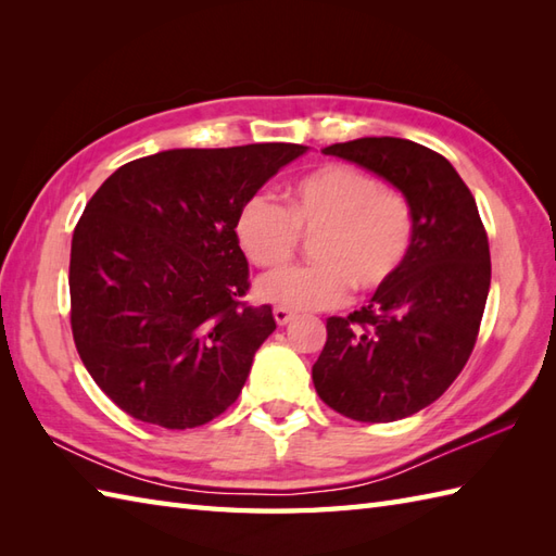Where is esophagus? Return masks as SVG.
<instances>
[{
  "label": "esophagus",
  "instance_id": "esophagus-1",
  "mask_svg": "<svg viewBox=\"0 0 556 556\" xmlns=\"http://www.w3.org/2000/svg\"><path fill=\"white\" fill-rule=\"evenodd\" d=\"M271 315H275V323H277L279 327H285V325H289V323L293 320V313L287 311V308H279V305H277L275 311H271Z\"/></svg>",
  "mask_w": 556,
  "mask_h": 556
}]
</instances>
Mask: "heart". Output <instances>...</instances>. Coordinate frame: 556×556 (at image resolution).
Returning a JSON list of instances; mask_svg holds the SVG:
<instances>
[{
  "label": "heart",
  "mask_w": 556,
  "mask_h": 556,
  "mask_svg": "<svg viewBox=\"0 0 556 556\" xmlns=\"http://www.w3.org/2000/svg\"><path fill=\"white\" fill-rule=\"evenodd\" d=\"M413 207L377 176L351 164H325L296 181L289 207L255 193L236 217V239L257 267H279L313 241L315 265L285 267L257 281V299L287 311H323L361 293L384 289L413 245Z\"/></svg>",
  "instance_id": "obj_1"
}]
</instances>
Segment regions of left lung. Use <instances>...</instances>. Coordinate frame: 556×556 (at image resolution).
I'll return each mask as SVG.
<instances>
[{"instance_id":"left-lung-1","label":"left lung","mask_w":556,"mask_h":556,"mask_svg":"<svg viewBox=\"0 0 556 556\" xmlns=\"http://www.w3.org/2000/svg\"><path fill=\"white\" fill-rule=\"evenodd\" d=\"M325 155L394 184L416 231L404 267L368 305L329 317L313 384L351 420L408 418L440 399L473 353L490 291L488 231L473 193L440 152L382 136L334 143Z\"/></svg>"}]
</instances>
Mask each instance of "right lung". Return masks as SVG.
<instances>
[{"instance_id":"1","label":"right lung","mask_w":556,"mask_h":556,"mask_svg":"<svg viewBox=\"0 0 556 556\" xmlns=\"http://www.w3.org/2000/svg\"><path fill=\"white\" fill-rule=\"evenodd\" d=\"M296 143L181 148L116 169L74 229L71 332L92 380L136 420L186 430L222 416L275 332L248 305L236 217Z\"/></svg>"}]
</instances>
